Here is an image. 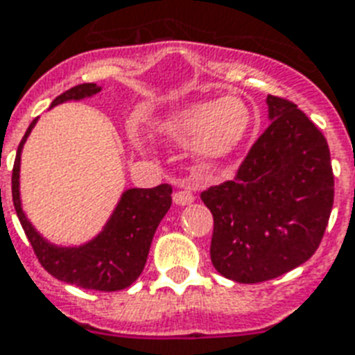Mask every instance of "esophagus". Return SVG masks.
I'll return each mask as SVG.
<instances>
[{
  "label": "esophagus",
  "mask_w": 355,
  "mask_h": 355,
  "mask_svg": "<svg viewBox=\"0 0 355 355\" xmlns=\"http://www.w3.org/2000/svg\"><path fill=\"white\" fill-rule=\"evenodd\" d=\"M173 201H175V205H178V207H186V205H191V202L196 201V197H193V193L188 191V189H178L177 193L173 196Z\"/></svg>",
  "instance_id": "1"
}]
</instances>
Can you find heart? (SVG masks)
<instances>
[{"instance_id": "1", "label": "heart", "mask_w": 355, "mask_h": 355, "mask_svg": "<svg viewBox=\"0 0 355 355\" xmlns=\"http://www.w3.org/2000/svg\"><path fill=\"white\" fill-rule=\"evenodd\" d=\"M253 113L248 102L238 96L199 100L167 113L158 123L164 141L188 147L202 166H218L234 156L250 135Z\"/></svg>"}]
</instances>
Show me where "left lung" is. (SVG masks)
<instances>
[{"label":"left lung","mask_w":355,"mask_h":355,"mask_svg":"<svg viewBox=\"0 0 355 355\" xmlns=\"http://www.w3.org/2000/svg\"><path fill=\"white\" fill-rule=\"evenodd\" d=\"M270 126L234 180L202 191L214 216L210 259L236 283H261L309 261L334 207V171L322 132L285 98L268 94Z\"/></svg>","instance_id":"8db88e82"}]
</instances>
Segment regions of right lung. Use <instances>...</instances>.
Wrapping results in <instances>:
<instances>
[{
    "instance_id": "add662e5",
    "label": "right lung",
    "mask_w": 355,
    "mask_h": 355,
    "mask_svg": "<svg viewBox=\"0 0 355 355\" xmlns=\"http://www.w3.org/2000/svg\"><path fill=\"white\" fill-rule=\"evenodd\" d=\"M100 91L102 87L96 83H81L59 94L51 102V107L64 102L93 98ZM37 121L39 117L29 124L18 145L12 167V202L27 240L33 245L35 255L55 279L87 291H123L141 275L154 232L171 208L173 188L169 184H159L156 188L124 189L112 216L96 236L80 245H58L50 242L29 221L21 208L20 197L21 150Z\"/></svg>"
}]
</instances>
